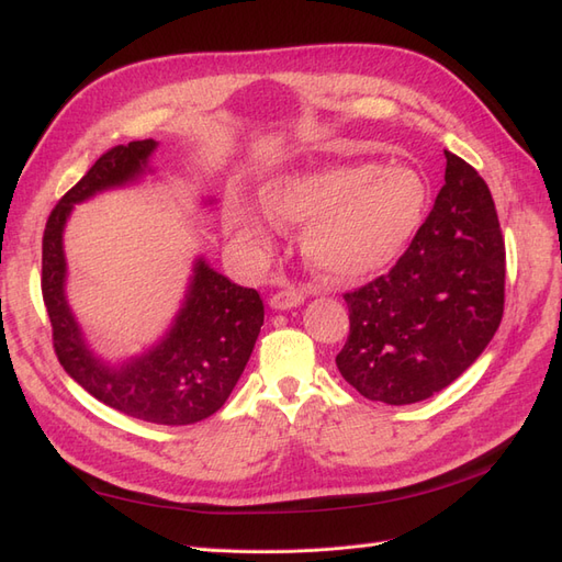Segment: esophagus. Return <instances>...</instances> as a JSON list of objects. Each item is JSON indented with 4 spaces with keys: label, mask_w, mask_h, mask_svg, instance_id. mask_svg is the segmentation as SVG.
Wrapping results in <instances>:
<instances>
[{
    "label": "esophagus",
    "mask_w": 562,
    "mask_h": 562,
    "mask_svg": "<svg viewBox=\"0 0 562 562\" xmlns=\"http://www.w3.org/2000/svg\"><path fill=\"white\" fill-rule=\"evenodd\" d=\"M302 302H304V293L295 291V288H283V291H277L274 295L269 297V307L271 310H279V312H285V310L300 307Z\"/></svg>",
    "instance_id": "1"
}]
</instances>
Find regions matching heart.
<instances>
[{
    "instance_id": "1",
    "label": "heart",
    "mask_w": 562,
    "mask_h": 562,
    "mask_svg": "<svg viewBox=\"0 0 562 562\" xmlns=\"http://www.w3.org/2000/svg\"><path fill=\"white\" fill-rule=\"evenodd\" d=\"M262 203L283 225H307L302 252L318 274L353 281L389 267L413 241L429 187L403 164H345L269 180ZM229 225L244 244L269 248L271 225L248 203L232 209Z\"/></svg>"
}]
</instances>
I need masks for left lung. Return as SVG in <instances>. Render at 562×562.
Segmentation results:
<instances>
[{
    "label": "left lung",
    "mask_w": 562,
    "mask_h": 562,
    "mask_svg": "<svg viewBox=\"0 0 562 562\" xmlns=\"http://www.w3.org/2000/svg\"><path fill=\"white\" fill-rule=\"evenodd\" d=\"M434 211L386 277L347 293L342 378L370 401L411 405L452 384L504 314V239L485 180L446 149Z\"/></svg>",
    "instance_id": "1"
}]
</instances>
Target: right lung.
I'll list each match as a JSON object with an SVG mask.
<instances>
[{"label": "right lung", "mask_w": 562, "mask_h": 562, "mask_svg": "<svg viewBox=\"0 0 562 562\" xmlns=\"http://www.w3.org/2000/svg\"><path fill=\"white\" fill-rule=\"evenodd\" d=\"M157 147L151 138L112 147L56 203L44 229L42 295L67 375L128 417L184 427L217 413L239 382L265 321L258 291L232 283L199 255L171 326L155 345L124 361L93 351L65 291L63 234L75 206L155 173L149 159Z\"/></svg>", "instance_id": "1"}]
</instances>
